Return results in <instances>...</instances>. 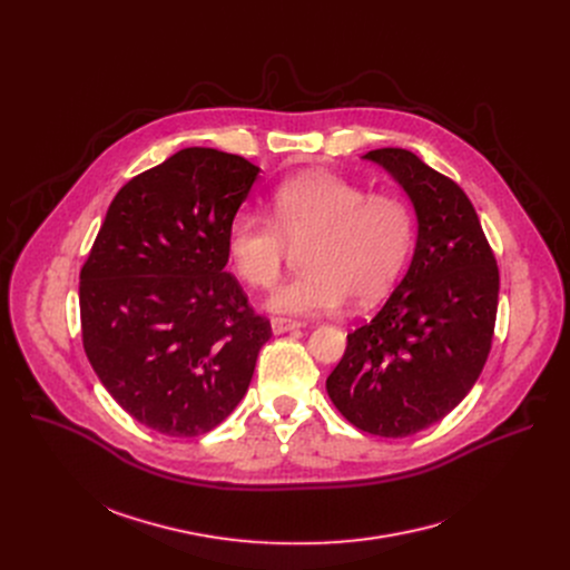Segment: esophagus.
<instances>
[{"mask_svg":"<svg viewBox=\"0 0 570 570\" xmlns=\"http://www.w3.org/2000/svg\"><path fill=\"white\" fill-rule=\"evenodd\" d=\"M271 327H273V334H286V332H293V330H302L304 322L291 320V317H273Z\"/></svg>","mask_w":570,"mask_h":570,"instance_id":"34e87169","label":"esophagus"}]
</instances>
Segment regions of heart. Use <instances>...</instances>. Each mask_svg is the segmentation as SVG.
I'll return each instance as SVG.
<instances>
[{"instance_id":"obj_1","label":"heart","mask_w":570,"mask_h":570,"mask_svg":"<svg viewBox=\"0 0 570 570\" xmlns=\"http://www.w3.org/2000/svg\"><path fill=\"white\" fill-rule=\"evenodd\" d=\"M271 217L240 209L225 234V253L238 279L271 288L288 253L299 246L308 268L266 302L275 313L315 315L343 306L350 295L370 304L396 282L415 243L411 205L367 191L330 171H311L271 194Z\"/></svg>"}]
</instances>
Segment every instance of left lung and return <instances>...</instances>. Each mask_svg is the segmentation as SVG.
<instances>
[{"label": "left lung", "mask_w": 570, "mask_h": 570, "mask_svg": "<svg viewBox=\"0 0 570 570\" xmlns=\"http://www.w3.org/2000/svg\"><path fill=\"white\" fill-rule=\"evenodd\" d=\"M363 159L411 198L417 243L409 273L381 311L347 334L327 376L341 415L379 438H409L446 417L492 350L499 268L466 194L405 148Z\"/></svg>", "instance_id": "obj_1"}]
</instances>
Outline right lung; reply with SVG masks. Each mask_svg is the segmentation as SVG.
I'll list each match as a JSON object with an SVG mask.
<instances>
[{
	"instance_id": "1",
	"label": "right lung",
	"mask_w": 570,
	"mask_h": 570,
	"mask_svg": "<svg viewBox=\"0 0 570 570\" xmlns=\"http://www.w3.org/2000/svg\"><path fill=\"white\" fill-rule=\"evenodd\" d=\"M259 167L183 148L126 183L80 271V330L104 387L171 438L216 429L248 392L271 322L225 271V234Z\"/></svg>"
}]
</instances>
